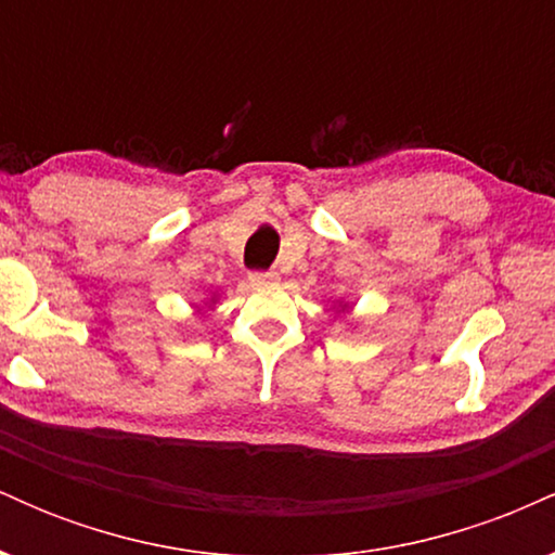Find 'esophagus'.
<instances>
[{"instance_id": "esophagus-1", "label": "esophagus", "mask_w": 555, "mask_h": 555, "mask_svg": "<svg viewBox=\"0 0 555 555\" xmlns=\"http://www.w3.org/2000/svg\"><path fill=\"white\" fill-rule=\"evenodd\" d=\"M279 282V276L273 271H253L250 273V284L253 286H266V284H273Z\"/></svg>"}]
</instances>
